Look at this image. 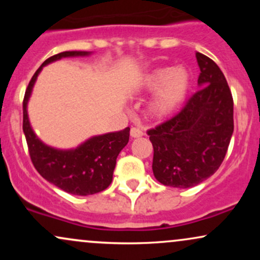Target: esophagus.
<instances>
[{"instance_id":"34e87169","label":"esophagus","mask_w":260,"mask_h":260,"mask_svg":"<svg viewBox=\"0 0 260 260\" xmlns=\"http://www.w3.org/2000/svg\"><path fill=\"white\" fill-rule=\"evenodd\" d=\"M143 136H144V132H143L140 128L133 127L132 129H131V137H132V138H139V137H143Z\"/></svg>"}]
</instances>
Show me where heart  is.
<instances>
[{"label":"heart","mask_w":260,"mask_h":260,"mask_svg":"<svg viewBox=\"0 0 260 260\" xmlns=\"http://www.w3.org/2000/svg\"><path fill=\"white\" fill-rule=\"evenodd\" d=\"M160 87L149 105V112L156 118L168 117L184 103L190 89V74L184 68L162 67L145 74L138 84L140 91H155Z\"/></svg>","instance_id":"b5f03b06"}]
</instances>
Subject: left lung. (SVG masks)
Here are the masks:
<instances>
[{
	"label": "left lung",
	"mask_w": 260,
	"mask_h": 260,
	"mask_svg": "<svg viewBox=\"0 0 260 260\" xmlns=\"http://www.w3.org/2000/svg\"><path fill=\"white\" fill-rule=\"evenodd\" d=\"M196 57L201 89L177 115L147 131L154 176L169 187H194L215 174L234 133V99L225 76L208 56Z\"/></svg>",
	"instance_id": "1"
}]
</instances>
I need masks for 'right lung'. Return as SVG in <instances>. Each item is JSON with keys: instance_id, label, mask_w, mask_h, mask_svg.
I'll return each instance as SVG.
<instances>
[{"instance_id": "1", "label": "right lung", "mask_w": 260, "mask_h": 260, "mask_svg": "<svg viewBox=\"0 0 260 260\" xmlns=\"http://www.w3.org/2000/svg\"><path fill=\"white\" fill-rule=\"evenodd\" d=\"M85 55L89 52L64 51L47 58L31 77L23 99V132L32 165L45 180L76 196L95 194L111 184L116 159L129 140V127L120 132L92 137L73 150H57L40 142L31 129L26 104L38 74L45 64L62 57Z\"/></svg>"}]
</instances>
